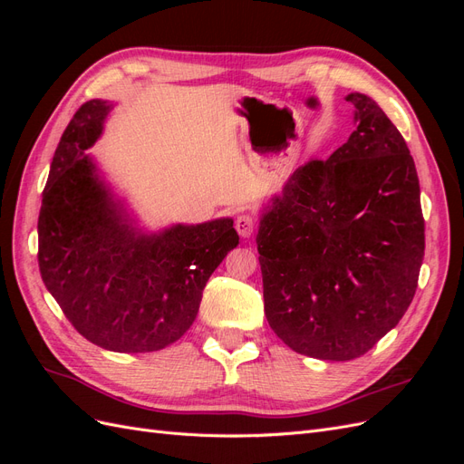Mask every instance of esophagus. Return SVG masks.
<instances>
[{
	"instance_id": "34e87169",
	"label": "esophagus",
	"mask_w": 464,
	"mask_h": 464,
	"mask_svg": "<svg viewBox=\"0 0 464 464\" xmlns=\"http://www.w3.org/2000/svg\"><path fill=\"white\" fill-rule=\"evenodd\" d=\"M236 230L242 237H249L256 232V218L251 215H240L236 218Z\"/></svg>"
}]
</instances>
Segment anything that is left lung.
<instances>
[{
  "instance_id": "8db88e82",
  "label": "left lung",
  "mask_w": 464,
  "mask_h": 464,
  "mask_svg": "<svg viewBox=\"0 0 464 464\" xmlns=\"http://www.w3.org/2000/svg\"><path fill=\"white\" fill-rule=\"evenodd\" d=\"M356 130L312 159L275 198L257 234L265 315L294 353L366 354L402 319L424 259L416 166L370 96H346Z\"/></svg>"
}]
</instances>
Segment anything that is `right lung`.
Listing matches in <instances>:
<instances>
[{"label": "right lung", "instance_id": "obj_1", "mask_svg": "<svg viewBox=\"0 0 464 464\" xmlns=\"http://www.w3.org/2000/svg\"><path fill=\"white\" fill-rule=\"evenodd\" d=\"M110 104L89 101L55 149L38 217V266L69 323L96 346L154 353L199 312L208 276L237 246L232 218L139 236L94 176L85 152Z\"/></svg>", "mask_w": 464, "mask_h": 464}]
</instances>
